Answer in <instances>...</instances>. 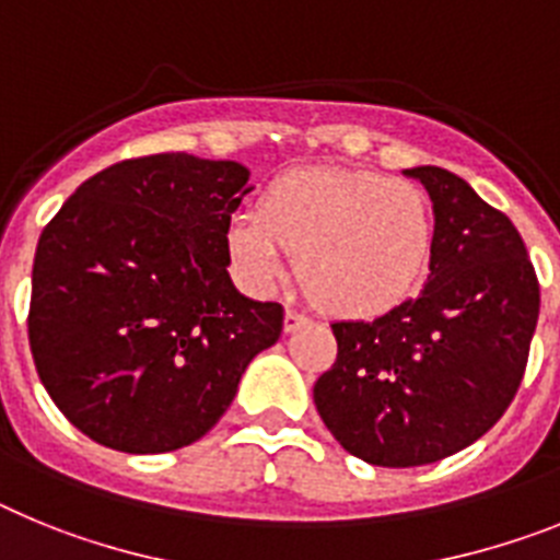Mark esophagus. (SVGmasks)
I'll use <instances>...</instances> for the list:
<instances>
[{"instance_id":"34e87169","label":"esophagus","mask_w":560,"mask_h":560,"mask_svg":"<svg viewBox=\"0 0 560 560\" xmlns=\"http://www.w3.org/2000/svg\"><path fill=\"white\" fill-rule=\"evenodd\" d=\"M307 315H301L299 310H287L284 313V332H295V329H301L304 324H307Z\"/></svg>"}]
</instances>
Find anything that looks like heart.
Wrapping results in <instances>:
<instances>
[{
	"instance_id": "heart-1",
	"label": "heart",
	"mask_w": 560,
	"mask_h": 560,
	"mask_svg": "<svg viewBox=\"0 0 560 560\" xmlns=\"http://www.w3.org/2000/svg\"><path fill=\"white\" fill-rule=\"evenodd\" d=\"M233 270L253 290L284 276L287 253L315 304L338 318H374L420 287L434 250V211L415 183L372 168L320 165L265 188L225 233Z\"/></svg>"
}]
</instances>
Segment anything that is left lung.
<instances>
[{
    "instance_id": "8db88e82",
    "label": "left lung",
    "mask_w": 560,
    "mask_h": 560,
    "mask_svg": "<svg viewBox=\"0 0 560 560\" xmlns=\"http://www.w3.org/2000/svg\"><path fill=\"white\" fill-rule=\"evenodd\" d=\"M434 202L422 293L374 320H338V358L313 400L352 456L417 468L468 448L508 411L536 332V267L522 233L456 174L408 168Z\"/></svg>"
}]
</instances>
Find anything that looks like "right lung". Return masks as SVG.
<instances>
[{
  "label": "right lung",
  "instance_id": "1",
  "mask_svg": "<svg viewBox=\"0 0 560 560\" xmlns=\"http://www.w3.org/2000/svg\"><path fill=\"white\" fill-rule=\"evenodd\" d=\"M233 160L186 152L115 163L38 236L27 338L61 415L124 454L206 436L247 363L284 327L228 276L225 233L250 191Z\"/></svg>",
  "mask_w": 560,
  "mask_h": 560
}]
</instances>
